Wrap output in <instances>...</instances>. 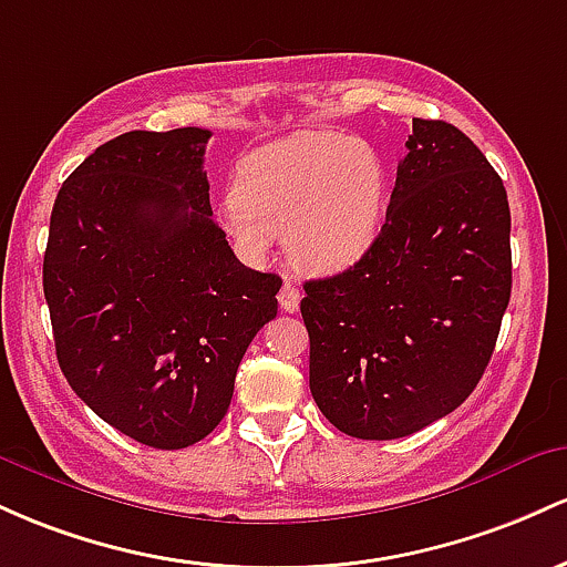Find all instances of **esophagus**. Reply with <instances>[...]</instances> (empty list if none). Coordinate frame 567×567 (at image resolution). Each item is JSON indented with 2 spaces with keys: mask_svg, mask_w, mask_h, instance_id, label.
<instances>
[{
  "mask_svg": "<svg viewBox=\"0 0 567 567\" xmlns=\"http://www.w3.org/2000/svg\"><path fill=\"white\" fill-rule=\"evenodd\" d=\"M278 302H281V308L286 310V313H295V310L300 308V289H297L291 281H286L281 286V291H278Z\"/></svg>",
  "mask_w": 567,
  "mask_h": 567,
  "instance_id": "1",
  "label": "esophagus"
}]
</instances>
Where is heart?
<instances>
[{
	"label": "heart",
	"mask_w": 567,
	"mask_h": 567,
	"mask_svg": "<svg viewBox=\"0 0 567 567\" xmlns=\"http://www.w3.org/2000/svg\"><path fill=\"white\" fill-rule=\"evenodd\" d=\"M388 171L380 152L334 131H302L238 163L221 225L240 251L262 254L284 230L286 254L310 272L359 262L385 219Z\"/></svg>",
	"instance_id": "obj_1"
}]
</instances>
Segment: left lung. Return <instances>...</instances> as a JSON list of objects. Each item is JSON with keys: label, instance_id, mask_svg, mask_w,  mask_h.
I'll return each mask as SVG.
<instances>
[{"label": "left lung", "instance_id": "left-lung-1", "mask_svg": "<svg viewBox=\"0 0 567 567\" xmlns=\"http://www.w3.org/2000/svg\"><path fill=\"white\" fill-rule=\"evenodd\" d=\"M508 233L506 187L480 146L442 120H412L372 249L305 281L310 393L334 429L410 436L466 402L512 297Z\"/></svg>", "mask_w": 567, "mask_h": 567}]
</instances>
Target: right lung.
<instances>
[{"label": "right lung", "instance_id": "1", "mask_svg": "<svg viewBox=\"0 0 567 567\" xmlns=\"http://www.w3.org/2000/svg\"><path fill=\"white\" fill-rule=\"evenodd\" d=\"M212 131H131L72 171L50 214L42 286L63 378L101 421L182 450L219 425L276 272L240 265L214 221Z\"/></svg>", "mask_w": 567, "mask_h": 567}]
</instances>
